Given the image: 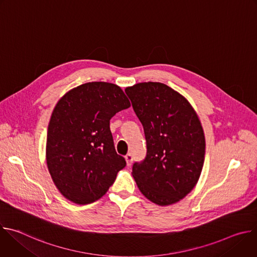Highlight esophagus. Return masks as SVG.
<instances>
[{"label": "esophagus", "instance_id": "esophagus-1", "mask_svg": "<svg viewBox=\"0 0 257 257\" xmlns=\"http://www.w3.org/2000/svg\"><path fill=\"white\" fill-rule=\"evenodd\" d=\"M125 159H126V162H127V166H131L132 162H133V156L131 154H128L125 156Z\"/></svg>", "mask_w": 257, "mask_h": 257}]
</instances>
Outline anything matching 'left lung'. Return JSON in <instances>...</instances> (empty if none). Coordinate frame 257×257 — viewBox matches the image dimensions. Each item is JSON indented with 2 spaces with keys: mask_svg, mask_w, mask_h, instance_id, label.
Listing matches in <instances>:
<instances>
[{
  "mask_svg": "<svg viewBox=\"0 0 257 257\" xmlns=\"http://www.w3.org/2000/svg\"><path fill=\"white\" fill-rule=\"evenodd\" d=\"M141 122L146 156L132 174L141 193L159 205L184 198L196 185L205 155L200 121L185 97L160 82L125 89Z\"/></svg>",
  "mask_w": 257,
  "mask_h": 257,
  "instance_id": "1",
  "label": "left lung"
}]
</instances>
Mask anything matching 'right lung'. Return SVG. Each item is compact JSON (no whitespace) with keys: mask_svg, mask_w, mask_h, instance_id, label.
I'll use <instances>...</instances> for the list:
<instances>
[{"mask_svg":"<svg viewBox=\"0 0 257 257\" xmlns=\"http://www.w3.org/2000/svg\"><path fill=\"white\" fill-rule=\"evenodd\" d=\"M123 90L88 82L67 92L55 106L47 136V164L60 192L77 204L103 196L126 166L118 155L109 120L128 108Z\"/></svg>","mask_w":257,"mask_h":257,"instance_id":"add662e5","label":"right lung"}]
</instances>
